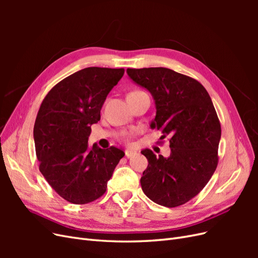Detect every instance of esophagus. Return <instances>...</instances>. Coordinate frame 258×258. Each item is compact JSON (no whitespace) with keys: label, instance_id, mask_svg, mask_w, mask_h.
<instances>
[{"label":"esophagus","instance_id":"1","mask_svg":"<svg viewBox=\"0 0 258 258\" xmlns=\"http://www.w3.org/2000/svg\"><path fill=\"white\" fill-rule=\"evenodd\" d=\"M136 155H137V153H136V152H132V151H129V150L124 151V156H126L127 158H131V157H134V156H136Z\"/></svg>","mask_w":258,"mask_h":258}]
</instances>
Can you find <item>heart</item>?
Here are the masks:
<instances>
[{
  "label": "heart",
  "instance_id": "obj_1",
  "mask_svg": "<svg viewBox=\"0 0 258 258\" xmlns=\"http://www.w3.org/2000/svg\"><path fill=\"white\" fill-rule=\"evenodd\" d=\"M138 92H142V91L135 90V91H132V92H130V93H138ZM137 134H138V130H136V129H132V130H130V131L124 132V134L122 135V141L126 142V143H130L131 139L134 138V137H136Z\"/></svg>",
  "mask_w": 258,
  "mask_h": 258
}]
</instances>
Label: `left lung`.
Wrapping results in <instances>:
<instances>
[{
	"label": "left lung",
	"instance_id": "1",
	"mask_svg": "<svg viewBox=\"0 0 258 258\" xmlns=\"http://www.w3.org/2000/svg\"><path fill=\"white\" fill-rule=\"evenodd\" d=\"M130 79L152 93L156 104L153 129L169 137L171 154L148 160L141 177L144 194L157 205L175 208L204 189L218 163L221 122L208 91L198 81L167 68L127 69Z\"/></svg>",
	"mask_w": 258,
	"mask_h": 258
}]
</instances>
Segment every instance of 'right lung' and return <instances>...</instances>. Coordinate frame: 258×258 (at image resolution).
I'll return each instance as SVG.
<instances>
[{
    "instance_id": "1",
    "label": "right lung",
    "mask_w": 258,
    "mask_h": 258,
    "mask_svg": "<svg viewBox=\"0 0 258 258\" xmlns=\"http://www.w3.org/2000/svg\"><path fill=\"white\" fill-rule=\"evenodd\" d=\"M123 73V69H83L54 85L37 112L33 136L38 168L71 204L86 205L102 196L123 157L117 147L88 145L91 124L100 120L108 92Z\"/></svg>"
}]
</instances>
